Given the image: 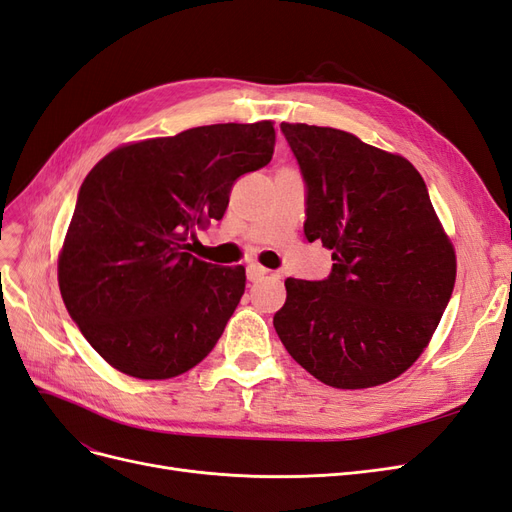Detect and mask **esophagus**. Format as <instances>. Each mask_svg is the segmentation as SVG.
<instances>
[{
	"mask_svg": "<svg viewBox=\"0 0 512 512\" xmlns=\"http://www.w3.org/2000/svg\"><path fill=\"white\" fill-rule=\"evenodd\" d=\"M267 273L269 271L265 267L256 265V262H254V265H247V280H250V282H260Z\"/></svg>",
	"mask_w": 512,
	"mask_h": 512,
	"instance_id": "34e87169",
	"label": "esophagus"
}]
</instances>
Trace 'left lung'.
I'll use <instances>...</instances> for the list:
<instances>
[{"label":"left lung","mask_w":512,"mask_h":512,"mask_svg":"<svg viewBox=\"0 0 512 512\" xmlns=\"http://www.w3.org/2000/svg\"><path fill=\"white\" fill-rule=\"evenodd\" d=\"M307 183V241L333 271L288 277L273 327L288 354L333 389L391 382L423 354L451 299L457 256L425 181L406 160L335 128L282 123Z\"/></svg>","instance_id":"8db88e82"}]
</instances>
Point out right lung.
Instances as JSON below:
<instances>
[{
  "mask_svg": "<svg viewBox=\"0 0 512 512\" xmlns=\"http://www.w3.org/2000/svg\"><path fill=\"white\" fill-rule=\"evenodd\" d=\"M273 121L215 123L113 149L85 177L61 245L68 314L121 374L168 380L218 344L245 267L196 258V228L222 220L232 183L267 166Z\"/></svg>",
  "mask_w": 512,
  "mask_h": 512,
  "instance_id": "1",
  "label": "right lung"
}]
</instances>
